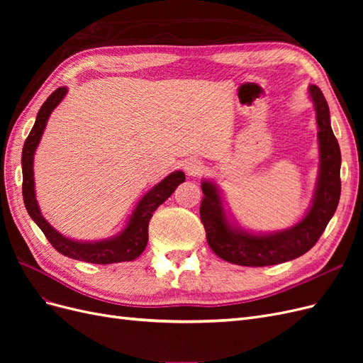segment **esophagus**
Here are the masks:
<instances>
[{
    "label": "esophagus",
    "mask_w": 363,
    "mask_h": 363,
    "mask_svg": "<svg viewBox=\"0 0 363 363\" xmlns=\"http://www.w3.org/2000/svg\"><path fill=\"white\" fill-rule=\"evenodd\" d=\"M183 169L188 172L189 175H196L200 174V171L203 169V163L199 159H188L183 163Z\"/></svg>",
    "instance_id": "34e87169"
}]
</instances>
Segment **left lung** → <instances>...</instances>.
<instances>
[{
    "instance_id": "obj_1",
    "label": "left lung",
    "mask_w": 363,
    "mask_h": 363,
    "mask_svg": "<svg viewBox=\"0 0 363 363\" xmlns=\"http://www.w3.org/2000/svg\"><path fill=\"white\" fill-rule=\"evenodd\" d=\"M309 95L316 112L320 145V172L312 206L301 221L286 230L268 235L248 233L227 219L218 186L211 180H203L201 223L208 247L221 259L240 267H268L296 259L318 242L335 215L340 196V150L321 89L311 84Z\"/></svg>"
}]
</instances>
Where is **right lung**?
Returning <instances> with one entry per match:
<instances>
[{
	"label": "right lung",
	"mask_w": 363,
	"mask_h": 363,
	"mask_svg": "<svg viewBox=\"0 0 363 363\" xmlns=\"http://www.w3.org/2000/svg\"><path fill=\"white\" fill-rule=\"evenodd\" d=\"M67 92V87H59V89L54 91L47 98V101L39 108L36 123L33 125L28 138L26 139L21 163H23V196L27 212L33 221L42 230L43 235L47 236L50 244L59 252H62L63 256H68L75 260H83L87 263H98V265L135 260L147 247L148 223L152 213H155L156 208L163 201L169 199L172 192L177 189V186L184 182V172H171L168 177H164L155 188L150 189L142 196L133 213H131L125 228L116 236L96 240V242H80V240H74L60 235L40 213L35 192L33 159H35V151L39 145L43 130L47 127V121L51 112L59 106Z\"/></svg>",
	"instance_id": "obj_1"
}]
</instances>
